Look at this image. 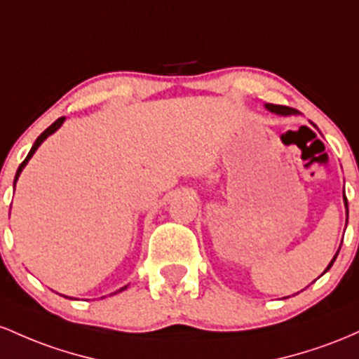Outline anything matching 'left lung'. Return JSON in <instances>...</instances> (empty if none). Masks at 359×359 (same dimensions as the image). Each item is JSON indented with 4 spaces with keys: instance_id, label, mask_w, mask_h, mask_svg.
<instances>
[{
    "instance_id": "left-lung-1",
    "label": "left lung",
    "mask_w": 359,
    "mask_h": 359,
    "mask_svg": "<svg viewBox=\"0 0 359 359\" xmlns=\"http://www.w3.org/2000/svg\"><path fill=\"white\" fill-rule=\"evenodd\" d=\"M266 108H268L269 111H273V114H276V115H283V116H287V115H299V111H297L295 108L283 107V104L266 103ZM344 205H346V215H348V198H346V195H344ZM346 222H348V220H346ZM339 249H341V248H339ZM337 255H339V251H337L336 256L332 257V261H331V263H329V266H327V269H325V271H329V269H331V266L334 264V261H336ZM325 271H324V273H325Z\"/></svg>"
}]
</instances>
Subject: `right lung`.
Here are the masks:
<instances>
[{"mask_svg":"<svg viewBox=\"0 0 359 359\" xmlns=\"http://www.w3.org/2000/svg\"><path fill=\"white\" fill-rule=\"evenodd\" d=\"M62 123H64V116H60V118H57V120H55V122L54 123H52V126L50 127H47L46 128V130H43L42 132V134H40L39 137H37V140H35V144H34V146H32V149H30V152H28V156H27V158H25V161H23V163L22 164H20V166H18V171H17V175H15V181H13V187H15V184H17V181H18V176H20V172H22L23 171V168H25L27 166V163H28V161H30V158H32V156H34V152L35 151H37V149H39V146H40V144H42L43 142V140H46L47 139V137H49L50 134H54V132L55 130H57V128L60 127V126H62ZM127 287H123V288H120L118 290V292H122V290H126Z\"/></svg>","mask_w":359,"mask_h":359,"instance_id":"right-lung-1","label":"right lung"}]
</instances>
